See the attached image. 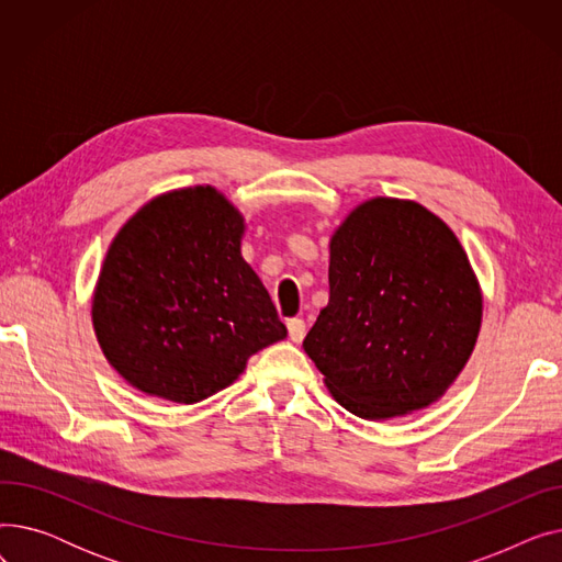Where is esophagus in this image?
Here are the masks:
<instances>
[{"mask_svg":"<svg viewBox=\"0 0 562 562\" xmlns=\"http://www.w3.org/2000/svg\"><path fill=\"white\" fill-rule=\"evenodd\" d=\"M286 328H289L291 341H296V344H301L305 339V335H307V326H305L303 318H289Z\"/></svg>","mask_w":562,"mask_h":562,"instance_id":"esophagus-1","label":"esophagus"}]
</instances>
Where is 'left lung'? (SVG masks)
I'll list each match as a JSON object with an SVG mask.
<instances>
[{
  "instance_id": "left-lung-1",
  "label": "left lung",
  "mask_w": 562,
  "mask_h": 562,
  "mask_svg": "<svg viewBox=\"0 0 562 562\" xmlns=\"http://www.w3.org/2000/svg\"><path fill=\"white\" fill-rule=\"evenodd\" d=\"M330 301L303 348L352 415L392 419L445 394L476 346L483 296L451 227L373 198L330 239Z\"/></svg>"
}]
</instances>
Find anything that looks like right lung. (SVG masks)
I'll use <instances>...</instances> for the list:
<instances>
[{
	"instance_id": "add662e5",
	"label": "right lung",
	"mask_w": 562,
	"mask_h": 562,
	"mask_svg": "<svg viewBox=\"0 0 562 562\" xmlns=\"http://www.w3.org/2000/svg\"><path fill=\"white\" fill-rule=\"evenodd\" d=\"M244 216L212 187L157 195L121 227L93 296V328L132 387L198 403L286 337L241 257Z\"/></svg>"
}]
</instances>
